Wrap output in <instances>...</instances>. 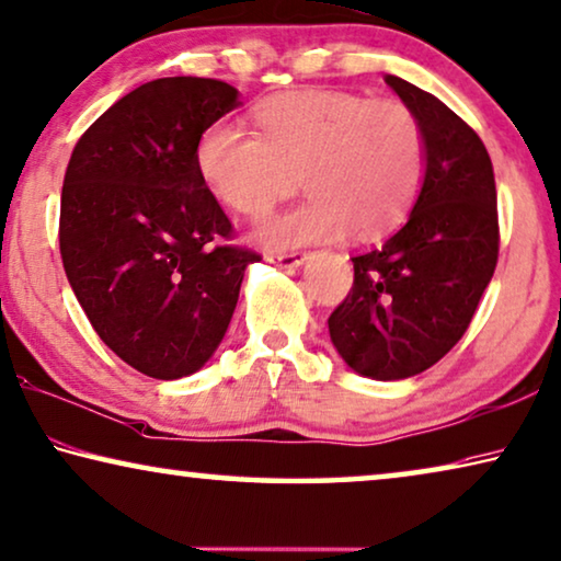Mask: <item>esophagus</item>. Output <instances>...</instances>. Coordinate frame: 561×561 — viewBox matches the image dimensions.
Returning <instances> with one entry per match:
<instances>
[{
	"label": "esophagus",
	"mask_w": 561,
	"mask_h": 561,
	"mask_svg": "<svg viewBox=\"0 0 561 561\" xmlns=\"http://www.w3.org/2000/svg\"><path fill=\"white\" fill-rule=\"evenodd\" d=\"M266 262L282 266V270H299L307 262V254L291 252V254H266Z\"/></svg>",
	"instance_id": "esophagus-1"
}]
</instances>
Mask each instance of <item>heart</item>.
Returning <instances> with one entry per match:
<instances>
[{
  "mask_svg": "<svg viewBox=\"0 0 561 561\" xmlns=\"http://www.w3.org/2000/svg\"><path fill=\"white\" fill-rule=\"evenodd\" d=\"M254 127L249 135L225 119L209 124L194 164L211 197L242 217L264 215L299 176L309 199L256 225L264 249L381 234L420 192L424 131L402 102L301 89L256 106Z\"/></svg>",
  "mask_w": 561,
  "mask_h": 561,
  "instance_id": "obj_1",
  "label": "heart"
}]
</instances>
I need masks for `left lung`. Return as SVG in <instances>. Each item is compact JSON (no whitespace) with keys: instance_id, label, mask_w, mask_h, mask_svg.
Returning <instances> with one entry per match:
<instances>
[{"instance_id":"1","label":"left lung","mask_w":561,"mask_h":561,"mask_svg":"<svg viewBox=\"0 0 561 561\" xmlns=\"http://www.w3.org/2000/svg\"><path fill=\"white\" fill-rule=\"evenodd\" d=\"M424 131V176L402 227L352 256L354 284L329 317V336L350 369L377 381L437 364L477 312L500 254L492 159L447 104L385 77Z\"/></svg>"}]
</instances>
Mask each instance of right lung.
Here are the masks:
<instances>
[{
  "mask_svg": "<svg viewBox=\"0 0 561 561\" xmlns=\"http://www.w3.org/2000/svg\"><path fill=\"white\" fill-rule=\"evenodd\" d=\"M219 79L164 77L114 102L69 159L59 252L94 332L154 379L199 371L260 254L217 242L232 225L199 180L202 131L237 106Z\"/></svg>",
  "mask_w": 561,
  "mask_h": 561,
  "instance_id": "1",
  "label": "right lung"
}]
</instances>
